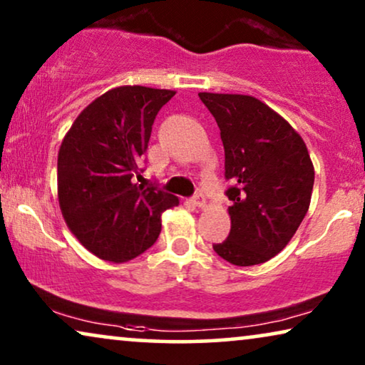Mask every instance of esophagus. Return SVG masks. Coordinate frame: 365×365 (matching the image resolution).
<instances>
[{
    "label": "esophagus",
    "instance_id": "obj_1",
    "mask_svg": "<svg viewBox=\"0 0 365 365\" xmlns=\"http://www.w3.org/2000/svg\"><path fill=\"white\" fill-rule=\"evenodd\" d=\"M192 204L196 207H201V209H204L207 206V201H206V197L202 196V194H196V196L192 197Z\"/></svg>",
    "mask_w": 365,
    "mask_h": 365
}]
</instances>
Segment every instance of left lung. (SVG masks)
Returning <instances> with one entry per match:
<instances>
[{"label":"left lung","mask_w":365,"mask_h":365,"mask_svg":"<svg viewBox=\"0 0 365 365\" xmlns=\"http://www.w3.org/2000/svg\"><path fill=\"white\" fill-rule=\"evenodd\" d=\"M216 119L232 201L231 232L214 251L234 266H256L282 251L311 204L314 164L296 129L247 94L199 93Z\"/></svg>","instance_id":"obj_1"}]
</instances>
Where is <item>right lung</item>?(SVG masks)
I'll use <instances>...</instances> for the list:
<instances>
[{
    "mask_svg": "<svg viewBox=\"0 0 365 365\" xmlns=\"http://www.w3.org/2000/svg\"><path fill=\"white\" fill-rule=\"evenodd\" d=\"M176 91L118 86L89 103L58 153L59 209L74 237L104 261L121 264L156 242L173 194L133 182L153 123Z\"/></svg>",
    "mask_w": 365,
    "mask_h": 365,
    "instance_id": "add662e5",
    "label": "right lung"
}]
</instances>
